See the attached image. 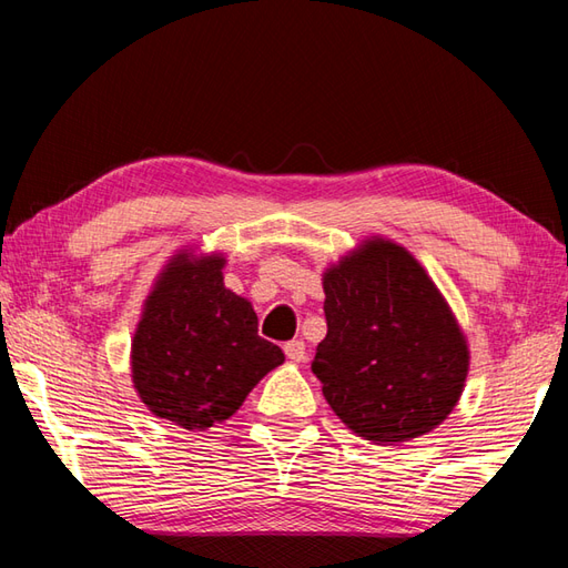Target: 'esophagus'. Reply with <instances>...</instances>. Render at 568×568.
Masks as SVG:
<instances>
[{"label":"esophagus","instance_id":"obj_1","mask_svg":"<svg viewBox=\"0 0 568 568\" xmlns=\"http://www.w3.org/2000/svg\"><path fill=\"white\" fill-rule=\"evenodd\" d=\"M283 348H285V356L291 361H297V364H300V361H305V342L303 339L287 342Z\"/></svg>","mask_w":568,"mask_h":568}]
</instances>
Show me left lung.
Wrapping results in <instances>:
<instances>
[{
	"label": "left lung",
	"mask_w": 568,
	"mask_h": 568,
	"mask_svg": "<svg viewBox=\"0 0 568 568\" xmlns=\"http://www.w3.org/2000/svg\"><path fill=\"white\" fill-rule=\"evenodd\" d=\"M327 336L312 373L358 437L409 442L462 397L468 348L425 268L393 241L371 239L324 273Z\"/></svg>",
	"instance_id": "obj_1"
}]
</instances>
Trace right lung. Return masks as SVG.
<instances>
[{
  "instance_id": "right-lung-1",
  "label": "right lung",
  "mask_w": 568,
  "mask_h": 568,
  "mask_svg": "<svg viewBox=\"0 0 568 568\" xmlns=\"http://www.w3.org/2000/svg\"><path fill=\"white\" fill-rule=\"evenodd\" d=\"M224 258L180 253L165 265L131 344V373L155 417L190 432L232 417L285 356L258 336L251 303L224 287Z\"/></svg>"
}]
</instances>
